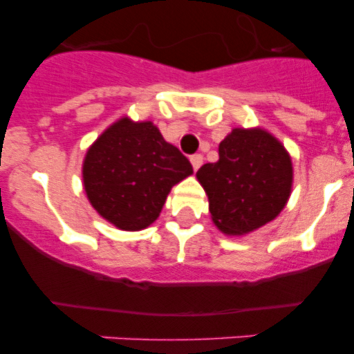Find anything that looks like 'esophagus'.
<instances>
[{"mask_svg": "<svg viewBox=\"0 0 354 354\" xmlns=\"http://www.w3.org/2000/svg\"><path fill=\"white\" fill-rule=\"evenodd\" d=\"M190 162H192L194 171H197V169H199L201 166H203V155H201V153L192 155V157H190Z\"/></svg>", "mask_w": 354, "mask_h": 354, "instance_id": "obj_1", "label": "esophagus"}]
</instances>
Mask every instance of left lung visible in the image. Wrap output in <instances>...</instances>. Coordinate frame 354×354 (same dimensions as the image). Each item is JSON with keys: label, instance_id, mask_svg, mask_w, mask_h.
<instances>
[{"label": "left lung", "instance_id": "left-lung-1", "mask_svg": "<svg viewBox=\"0 0 354 354\" xmlns=\"http://www.w3.org/2000/svg\"><path fill=\"white\" fill-rule=\"evenodd\" d=\"M216 162L197 171L214 225L243 236L281 213L292 192V158L263 129H234L218 147Z\"/></svg>", "mask_w": 354, "mask_h": 354}]
</instances>
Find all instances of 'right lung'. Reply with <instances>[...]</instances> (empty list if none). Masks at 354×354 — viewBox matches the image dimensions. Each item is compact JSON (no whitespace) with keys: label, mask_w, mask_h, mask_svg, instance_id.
<instances>
[{"label":"right lung","mask_w":354,"mask_h":354,"mask_svg":"<svg viewBox=\"0 0 354 354\" xmlns=\"http://www.w3.org/2000/svg\"><path fill=\"white\" fill-rule=\"evenodd\" d=\"M192 173L188 158L151 122L127 117L94 141L82 171L92 207L122 230L151 225L171 188Z\"/></svg>","instance_id":"1"}]
</instances>
